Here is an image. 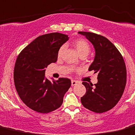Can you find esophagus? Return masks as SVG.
Here are the masks:
<instances>
[{
    "instance_id": "1",
    "label": "esophagus",
    "mask_w": 135,
    "mask_h": 135,
    "mask_svg": "<svg viewBox=\"0 0 135 135\" xmlns=\"http://www.w3.org/2000/svg\"><path fill=\"white\" fill-rule=\"evenodd\" d=\"M78 82L77 81H76V80H72V81H71L72 86H74V85H77V84H78Z\"/></svg>"
}]
</instances>
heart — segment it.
Listing matches in <instances>:
<instances>
[{
  "mask_svg": "<svg viewBox=\"0 0 135 135\" xmlns=\"http://www.w3.org/2000/svg\"><path fill=\"white\" fill-rule=\"evenodd\" d=\"M72 45L74 46L75 49H76L77 52H78L79 55L80 56H86L90 52V47L89 45V42L86 41V40L83 39H78L74 40L72 42ZM65 49V46H62L60 49L58 50L57 57H61L62 56V54Z\"/></svg>",
  "mask_w": 135,
  "mask_h": 135,
  "instance_id": "obj_1",
  "label": "heart"
}]
</instances>
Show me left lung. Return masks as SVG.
Wrapping results in <instances>:
<instances>
[{
	"label": "left lung",
	"mask_w": 135,
	"mask_h": 135,
	"mask_svg": "<svg viewBox=\"0 0 135 135\" xmlns=\"http://www.w3.org/2000/svg\"><path fill=\"white\" fill-rule=\"evenodd\" d=\"M86 37L95 49L94 61L89 70L98 74V83L83 82L86 93L81 98L85 108L96 113L108 111L121 98L126 85L127 72L123 57L109 39L92 32H79Z\"/></svg>",
	"instance_id": "obj_1"
}]
</instances>
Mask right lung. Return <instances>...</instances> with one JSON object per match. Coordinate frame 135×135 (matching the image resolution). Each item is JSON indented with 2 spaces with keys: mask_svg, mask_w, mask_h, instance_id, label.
I'll return each mask as SVG.
<instances>
[{
  "mask_svg": "<svg viewBox=\"0 0 135 135\" xmlns=\"http://www.w3.org/2000/svg\"><path fill=\"white\" fill-rule=\"evenodd\" d=\"M69 40L65 34L41 35L22 50L14 67V83L20 98L29 108L49 113L61 107L63 97L71 86L70 79L61 78L50 81L45 69L57 60L58 50Z\"/></svg>",
  "mask_w": 135,
  "mask_h": 135,
  "instance_id": "add662e5",
  "label": "right lung"
}]
</instances>
